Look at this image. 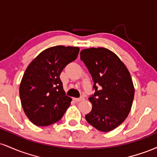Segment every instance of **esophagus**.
<instances>
[{"label":"esophagus","mask_w":157,"mask_h":157,"mask_svg":"<svg viewBox=\"0 0 157 157\" xmlns=\"http://www.w3.org/2000/svg\"><path fill=\"white\" fill-rule=\"evenodd\" d=\"M74 100H75L76 102H80L84 100V97H80V98H74Z\"/></svg>","instance_id":"34e87169"}]
</instances>
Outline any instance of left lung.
I'll use <instances>...</instances> for the list:
<instances>
[{
    "label": "left lung",
    "instance_id": "left-lung-1",
    "mask_svg": "<svg viewBox=\"0 0 157 157\" xmlns=\"http://www.w3.org/2000/svg\"><path fill=\"white\" fill-rule=\"evenodd\" d=\"M80 59L91 75L95 89L89 98L92 109L86 115V121L102 132L112 131L125 121L131 109L134 86L130 72L106 48H85Z\"/></svg>",
    "mask_w": 157,
    "mask_h": 157
}]
</instances>
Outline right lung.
<instances>
[{"label":"right lung","instance_id":"1","mask_svg":"<svg viewBox=\"0 0 157 157\" xmlns=\"http://www.w3.org/2000/svg\"><path fill=\"white\" fill-rule=\"evenodd\" d=\"M80 48L57 46L40 53L26 68L19 88L21 105L29 120L48 126L62 118L70 105L60 75L66 65L76 60Z\"/></svg>","mask_w":157,"mask_h":157}]
</instances>
